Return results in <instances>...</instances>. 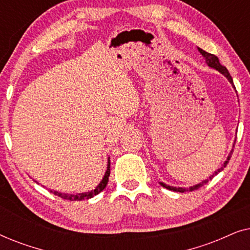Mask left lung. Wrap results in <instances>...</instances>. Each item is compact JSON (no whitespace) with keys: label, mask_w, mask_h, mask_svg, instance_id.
<instances>
[{"label":"left lung","mask_w":250,"mask_h":250,"mask_svg":"<svg viewBox=\"0 0 250 250\" xmlns=\"http://www.w3.org/2000/svg\"><path fill=\"white\" fill-rule=\"evenodd\" d=\"M198 51H199L201 56H203V57L205 58V60H206L207 66H208V67H210V68H214V69H216L217 71H220V73H221L222 75H224V76L228 78V81L230 82V83L232 84V86H233V88H235V87H234V85H233V80H232V77H231L230 73H229L227 68H225L224 66H222V64L220 63V60H218V58H217L216 56H214V54L206 52V51H204L203 49H200V47H198ZM234 145H235V141H234V143H233V146H232V148H234ZM232 152H233V149H231V151H230V153H229V156H228L227 160H225V162L223 163V165H222V166L220 167V168H218V169L216 170V172H214L213 174H211V175H210L209 177H208L207 180L201 181L200 183L196 184V186H192V187H190V188H187V189H184V188L170 187V186H168V184H165V183H163V182H159V183H160V186L164 187V188H166V189H168V190L176 191V192H186V191H193V190L199 189L200 187H203V186H205V184H206V183H208V181L213 179V177H214L215 175H216V174H218L220 172H222V170H223V169L225 168V167H227L228 163H229V160H230V158H231Z\"/></svg>","instance_id":"1"}]
</instances>
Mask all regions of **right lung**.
<instances>
[{"mask_svg": "<svg viewBox=\"0 0 250 250\" xmlns=\"http://www.w3.org/2000/svg\"><path fill=\"white\" fill-rule=\"evenodd\" d=\"M109 175H110V158H108V164H107V170H105L104 177H102L101 182L98 184V187L95 188L94 190L88 191V192H84V193H76V194H69V193H61L58 192V191H53L51 190V192L57 194L58 197H61L62 199L66 200H71V201H80L83 199H90V198H93L94 196H97L101 192L102 190L107 187L108 184V180H109Z\"/></svg>", "mask_w": 250, "mask_h": 250, "instance_id": "1", "label": "right lung"}]
</instances>
